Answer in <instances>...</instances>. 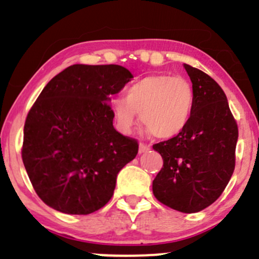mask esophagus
Segmentation results:
<instances>
[{"label":"esophagus","instance_id":"esophagus-1","mask_svg":"<svg viewBox=\"0 0 259 259\" xmlns=\"http://www.w3.org/2000/svg\"><path fill=\"white\" fill-rule=\"evenodd\" d=\"M148 150H150V145L145 144V143H140L139 144V153H146Z\"/></svg>","mask_w":259,"mask_h":259}]
</instances>
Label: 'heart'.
I'll list each match as a JSON object with an SVG mask.
<instances>
[{
	"label": "heart",
	"instance_id": "1",
	"mask_svg": "<svg viewBox=\"0 0 259 259\" xmlns=\"http://www.w3.org/2000/svg\"><path fill=\"white\" fill-rule=\"evenodd\" d=\"M125 95L110 100L117 129L130 134L138 122L159 139L179 135L189 124L194 110L195 94L192 83L168 74L149 75L125 89Z\"/></svg>",
	"mask_w": 259,
	"mask_h": 259
}]
</instances>
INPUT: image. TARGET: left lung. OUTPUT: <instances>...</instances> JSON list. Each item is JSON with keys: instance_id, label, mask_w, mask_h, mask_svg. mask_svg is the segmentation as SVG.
Returning <instances> with one entry per match:
<instances>
[{"instance_id": "8db88e82", "label": "left lung", "mask_w": 259, "mask_h": 259, "mask_svg": "<svg viewBox=\"0 0 259 259\" xmlns=\"http://www.w3.org/2000/svg\"><path fill=\"white\" fill-rule=\"evenodd\" d=\"M184 67L194 89V110L179 135L153 145L163 158L153 193L171 209L195 213L221 197L233 174L238 125L221 86L202 70Z\"/></svg>"}]
</instances>
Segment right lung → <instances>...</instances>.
<instances>
[{"label": "right lung", "instance_id": "add662e5", "mask_svg": "<svg viewBox=\"0 0 259 259\" xmlns=\"http://www.w3.org/2000/svg\"><path fill=\"white\" fill-rule=\"evenodd\" d=\"M132 77L119 65H72L41 91L26 117L21 154L49 207L90 214L111 199L117 173L139 150L138 140L115 130L108 104Z\"/></svg>", "mask_w": 259, "mask_h": 259}]
</instances>
